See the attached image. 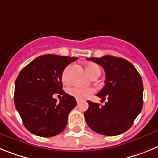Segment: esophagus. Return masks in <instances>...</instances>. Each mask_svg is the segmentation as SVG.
Masks as SVG:
<instances>
[{"instance_id": "34e87169", "label": "esophagus", "mask_w": 158, "mask_h": 158, "mask_svg": "<svg viewBox=\"0 0 158 158\" xmlns=\"http://www.w3.org/2000/svg\"><path fill=\"white\" fill-rule=\"evenodd\" d=\"M76 102H77V105H79V104L80 103V101L78 100V99H77V100H76Z\"/></svg>"}]
</instances>
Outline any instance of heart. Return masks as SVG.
<instances>
[{
	"label": "heart",
	"instance_id": "b5f03b06",
	"mask_svg": "<svg viewBox=\"0 0 158 158\" xmlns=\"http://www.w3.org/2000/svg\"><path fill=\"white\" fill-rule=\"evenodd\" d=\"M72 69V65H69L64 70L62 74V80L64 82H68L69 81V73L71 69ZM88 73L89 76L93 75L95 72H101L100 68L96 64L89 63L86 65ZM94 93V89L92 88H82V87H72L69 89V94L72 97L76 98L78 100H84L88 98L92 94Z\"/></svg>",
	"mask_w": 158,
	"mask_h": 158
}]
</instances>
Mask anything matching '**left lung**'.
I'll return each instance as SVG.
<instances>
[{"instance_id": "8db88e82", "label": "left lung", "mask_w": 158, "mask_h": 158, "mask_svg": "<svg viewBox=\"0 0 158 158\" xmlns=\"http://www.w3.org/2000/svg\"><path fill=\"white\" fill-rule=\"evenodd\" d=\"M102 67L106 85L97 96L108 98L104 106L87 101L84 113L90 129L107 136L120 135L128 130L143 106V84L141 76L127 60L113 56L87 58Z\"/></svg>"}]
</instances>
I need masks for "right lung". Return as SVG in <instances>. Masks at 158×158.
<instances>
[{"mask_svg": "<svg viewBox=\"0 0 158 158\" xmlns=\"http://www.w3.org/2000/svg\"><path fill=\"white\" fill-rule=\"evenodd\" d=\"M76 60L78 57L42 55L20 71L15 82L14 102L31 133L46 138L64 130L76 101L62 89V73ZM54 93L63 95L60 102L53 98Z\"/></svg>", "mask_w": 158, "mask_h": 158, "instance_id": "right-lung-1", "label": "right lung"}]
</instances>
